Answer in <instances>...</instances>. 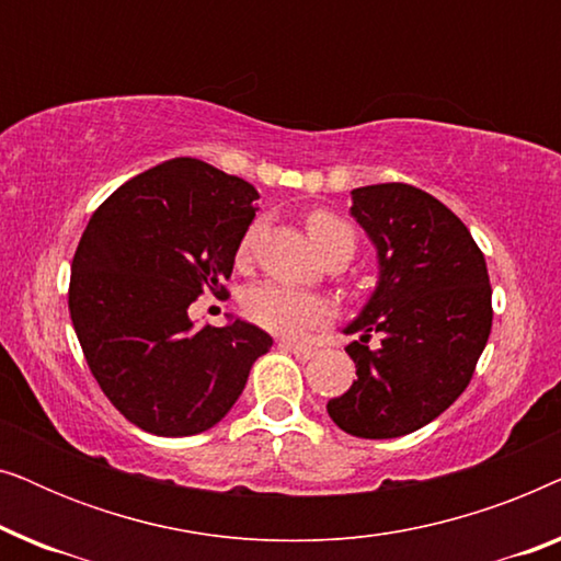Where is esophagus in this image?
I'll use <instances>...</instances> for the list:
<instances>
[{
	"instance_id": "1",
	"label": "esophagus",
	"mask_w": 561,
	"mask_h": 561,
	"mask_svg": "<svg viewBox=\"0 0 561 561\" xmlns=\"http://www.w3.org/2000/svg\"><path fill=\"white\" fill-rule=\"evenodd\" d=\"M280 347H283V350H288V352H294V355H296L298 359H311L313 355H317V350H313V347H306V344L288 342V340H283V342H280Z\"/></svg>"
}]
</instances>
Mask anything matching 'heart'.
I'll return each mask as SVG.
<instances>
[{"label":"heart","instance_id":"1","mask_svg":"<svg viewBox=\"0 0 561 561\" xmlns=\"http://www.w3.org/2000/svg\"><path fill=\"white\" fill-rule=\"evenodd\" d=\"M306 229H309V237L319 255H324L332 248H340V244L355 252V234H352L350 225L332 211H311L309 219H306ZM260 232H263V221L260 219L244 229L240 248H237L240 263L250 260L252 252H255ZM242 311L252 324L280 336H301L309 329L324 324L334 313L332 304L324 296L283 286V283H257V286H252L242 298Z\"/></svg>","mask_w":561,"mask_h":561}]
</instances>
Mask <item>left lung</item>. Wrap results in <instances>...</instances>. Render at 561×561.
Returning a JSON list of instances; mask_svg holds the SVG:
<instances>
[{"mask_svg":"<svg viewBox=\"0 0 561 561\" xmlns=\"http://www.w3.org/2000/svg\"><path fill=\"white\" fill-rule=\"evenodd\" d=\"M352 217L378 248L380 280L344 329L357 380L327 403L342 432L396 439L426 426L470 386L493 327L485 255L439 198L409 183L352 191ZM373 335L378 348H367Z\"/></svg>","mask_w":561,"mask_h":561,"instance_id":"left-lung-1","label":"left lung"}]
</instances>
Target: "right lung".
Here are the masks:
<instances>
[{"label": "right lung", "instance_id": "1", "mask_svg": "<svg viewBox=\"0 0 561 561\" xmlns=\"http://www.w3.org/2000/svg\"><path fill=\"white\" fill-rule=\"evenodd\" d=\"M257 198L237 175L175 158L119 186L83 229L68 286L76 336L99 388L142 432L191 436L219 424L273 347L248 321L188 319L206 290L229 296Z\"/></svg>", "mask_w": 561, "mask_h": 561}]
</instances>
